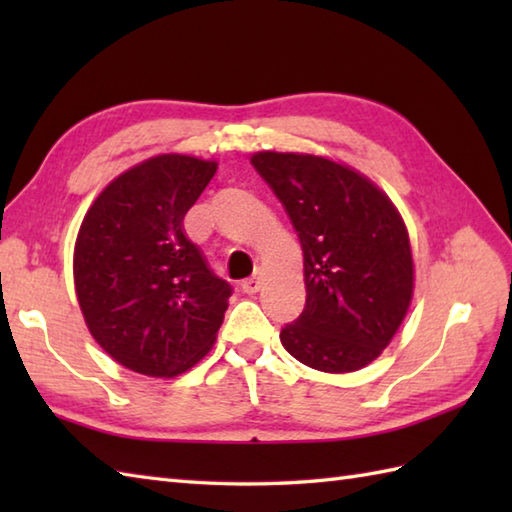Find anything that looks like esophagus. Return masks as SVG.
<instances>
[{
  "instance_id": "obj_1",
  "label": "esophagus",
  "mask_w": 512,
  "mask_h": 512,
  "mask_svg": "<svg viewBox=\"0 0 512 512\" xmlns=\"http://www.w3.org/2000/svg\"><path fill=\"white\" fill-rule=\"evenodd\" d=\"M259 288H262V275L259 273L242 281V292H246V295H255V292H259Z\"/></svg>"
}]
</instances>
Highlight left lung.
<instances>
[{
    "label": "left lung",
    "mask_w": 512,
    "mask_h": 512,
    "mask_svg": "<svg viewBox=\"0 0 512 512\" xmlns=\"http://www.w3.org/2000/svg\"><path fill=\"white\" fill-rule=\"evenodd\" d=\"M250 165L284 204L303 248L306 308L281 343L321 372L369 365L394 339L413 292L396 206L361 173L321 156L259 151Z\"/></svg>",
    "instance_id": "left-lung-1"
}]
</instances>
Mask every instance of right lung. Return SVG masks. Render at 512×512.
<instances>
[{"label":"right lung","mask_w":512,"mask_h":512,"mask_svg":"<svg viewBox=\"0 0 512 512\" xmlns=\"http://www.w3.org/2000/svg\"><path fill=\"white\" fill-rule=\"evenodd\" d=\"M217 162L165 154L107 184L74 246V286L103 350L132 372L169 378L211 350L233 288L206 266L182 220Z\"/></svg>","instance_id":"right-lung-1"}]
</instances>
